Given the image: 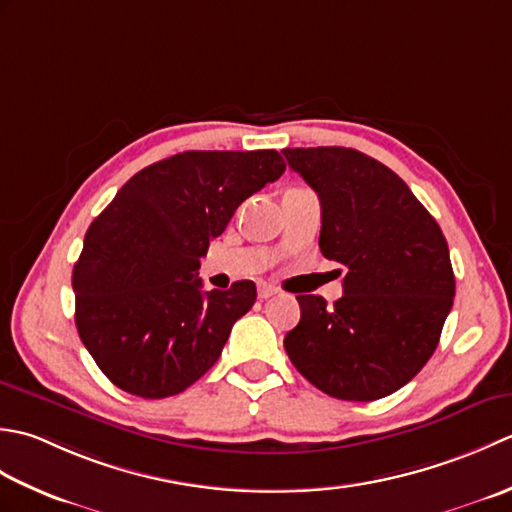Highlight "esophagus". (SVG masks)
Instances as JSON below:
<instances>
[{"label": "esophagus", "instance_id": "obj_1", "mask_svg": "<svg viewBox=\"0 0 512 512\" xmlns=\"http://www.w3.org/2000/svg\"><path fill=\"white\" fill-rule=\"evenodd\" d=\"M274 294H278V289L274 285H267V283H260L258 285V298L260 300H267V298H271Z\"/></svg>", "mask_w": 512, "mask_h": 512}]
</instances>
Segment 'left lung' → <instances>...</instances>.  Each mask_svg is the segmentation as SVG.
Listing matches in <instances>:
<instances>
[{
  "instance_id": "8db88e82",
  "label": "left lung",
  "mask_w": 512,
  "mask_h": 512,
  "mask_svg": "<svg viewBox=\"0 0 512 512\" xmlns=\"http://www.w3.org/2000/svg\"><path fill=\"white\" fill-rule=\"evenodd\" d=\"M320 198V252L344 265V294L296 296L285 336L294 367L331 398L371 402L411 382L440 342L455 276L435 218L387 165L351 148H287Z\"/></svg>"
}]
</instances>
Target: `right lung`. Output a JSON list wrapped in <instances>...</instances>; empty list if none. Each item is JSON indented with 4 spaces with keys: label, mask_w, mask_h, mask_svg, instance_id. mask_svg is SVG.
<instances>
[{
    "label": "right lung",
    "mask_w": 512,
    "mask_h": 512,
    "mask_svg": "<svg viewBox=\"0 0 512 512\" xmlns=\"http://www.w3.org/2000/svg\"><path fill=\"white\" fill-rule=\"evenodd\" d=\"M283 172L276 150L181 152L134 174L92 221L72 271L75 322L112 384L161 400L214 367L256 285L201 291V258Z\"/></svg>",
    "instance_id": "1"
}]
</instances>
